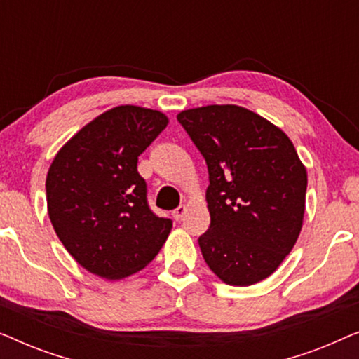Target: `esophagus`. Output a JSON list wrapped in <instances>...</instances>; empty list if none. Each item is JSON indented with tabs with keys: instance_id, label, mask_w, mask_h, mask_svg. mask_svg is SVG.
Listing matches in <instances>:
<instances>
[{
	"instance_id": "1",
	"label": "esophagus",
	"mask_w": 359,
	"mask_h": 359,
	"mask_svg": "<svg viewBox=\"0 0 359 359\" xmlns=\"http://www.w3.org/2000/svg\"><path fill=\"white\" fill-rule=\"evenodd\" d=\"M184 212H186V205H180V208H176V209L173 210V217H175L176 220H181V217H183Z\"/></svg>"
}]
</instances>
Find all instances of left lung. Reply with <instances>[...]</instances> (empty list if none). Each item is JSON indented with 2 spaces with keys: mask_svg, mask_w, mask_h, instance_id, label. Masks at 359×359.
<instances>
[{
  "mask_svg": "<svg viewBox=\"0 0 359 359\" xmlns=\"http://www.w3.org/2000/svg\"><path fill=\"white\" fill-rule=\"evenodd\" d=\"M178 122L209 171L210 225L198 240L205 263L230 286L263 281L301 233L306 166L279 127L245 107H196Z\"/></svg>",
  "mask_w": 359,
  "mask_h": 359,
  "instance_id": "obj_1",
  "label": "left lung"
}]
</instances>
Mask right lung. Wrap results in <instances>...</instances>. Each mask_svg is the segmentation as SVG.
<instances>
[{
    "instance_id": "1",
    "label": "right lung",
    "mask_w": 359,
    "mask_h": 359,
    "mask_svg": "<svg viewBox=\"0 0 359 359\" xmlns=\"http://www.w3.org/2000/svg\"><path fill=\"white\" fill-rule=\"evenodd\" d=\"M168 124L163 112L117 106L76 132L47 173L48 217L68 253L106 279L145 268L173 222L151 212L139 155Z\"/></svg>"
}]
</instances>
